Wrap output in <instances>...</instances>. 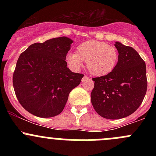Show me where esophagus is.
Returning <instances> with one entry per match:
<instances>
[{
    "instance_id": "esophagus-1",
    "label": "esophagus",
    "mask_w": 156,
    "mask_h": 156,
    "mask_svg": "<svg viewBox=\"0 0 156 156\" xmlns=\"http://www.w3.org/2000/svg\"><path fill=\"white\" fill-rule=\"evenodd\" d=\"M87 78H88V77H87V76H86V75H84V78H82V81H84V80H85V79H87Z\"/></svg>"
}]
</instances>
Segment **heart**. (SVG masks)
I'll return each mask as SVG.
<instances>
[{
	"instance_id": "heart-1",
	"label": "heart",
	"mask_w": 156,
	"mask_h": 156,
	"mask_svg": "<svg viewBox=\"0 0 156 156\" xmlns=\"http://www.w3.org/2000/svg\"><path fill=\"white\" fill-rule=\"evenodd\" d=\"M119 52L114 46L98 41H88L81 44L76 53H68L67 63L74 69H79L82 62L87 63L88 71L97 76L107 75L115 67Z\"/></svg>"
}]
</instances>
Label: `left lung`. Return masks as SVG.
I'll return each mask as SVG.
<instances>
[{
    "label": "left lung",
    "instance_id": "left-lung-1",
    "mask_svg": "<svg viewBox=\"0 0 156 156\" xmlns=\"http://www.w3.org/2000/svg\"><path fill=\"white\" fill-rule=\"evenodd\" d=\"M119 60L106 75L92 78L94 87L91 103L95 111L107 119H119L134 112L147 90L146 63L133 48L119 42L115 44Z\"/></svg>",
    "mask_w": 156,
    "mask_h": 156
}]
</instances>
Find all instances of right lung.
<instances>
[{"label": "right lung", "instance_id": "add662e5", "mask_svg": "<svg viewBox=\"0 0 156 156\" xmlns=\"http://www.w3.org/2000/svg\"><path fill=\"white\" fill-rule=\"evenodd\" d=\"M72 41L66 37L34 43L20 54L12 75L17 100L31 114L50 118L60 114L72 89L84 75L74 73L66 61Z\"/></svg>", "mask_w": 156, "mask_h": 156}]
</instances>
